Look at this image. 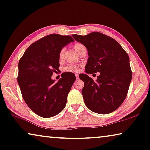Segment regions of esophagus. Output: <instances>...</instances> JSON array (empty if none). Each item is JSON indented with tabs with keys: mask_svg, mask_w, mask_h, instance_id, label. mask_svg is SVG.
<instances>
[{
	"mask_svg": "<svg viewBox=\"0 0 150 150\" xmlns=\"http://www.w3.org/2000/svg\"><path fill=\"white\" fill-rule=\"evenodd\" d=\"M75 76H76V79H79V75H78L77 73H75Z\"/></svg>",
	"mask_w": 150,
	"mask_h": 150,
	"instance_id": "esophagus-1",
	"label": "esophagus"
}]
</instances>
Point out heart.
<instances>
[{"label": "heart", "mask_w": 150, "mask_h": 150, "mask_svg": "<svg viewBox=\"0 0 150 150\" xmlns=\"http://www.w3.org/2000/svg\"><path fill=\"white\" fill-rule=\"evenodd\" d=\"M84 47L83 44L80 43H77L74 45V49L75 50L76 52L77 53L79 52V50H81V48ZM64 54V49H62V50L60 51L59 52V59L61 60L62 59V57H63ZM80 70V66L79 65H75V64H71V65H67L64 67L63 68V71L64 72H68V73H74V72H78Z\"/></svg>", "instance_id": "obj_1"}]
</instances>
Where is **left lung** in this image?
Segmentation results:
<instances>
[{
    "label": "left lung",
    "instance_id": "8db88e82",
    "mask_svg": "<svg viewBox=\"0 0 150 150\" xmlns=\"http://www.w3.org/2000/svg\"><path fill=\"white\" fill-rule=\"evenodd\" d=\"M76 41L86 47L89 58L81 93L86 106L98 114H109L119 107L127 97L132 79L129 57L115 39L100 32L86 35L73 34ZM99 72L96 82L88 74Z\"/></svg>",
    "mask_w": 150,
    "mask_h": 150
}]
</instances>
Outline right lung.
<instances>
[{
    "mask_svg": "<svg viewBox=\"0 0 150 150\" xmlns=\"http://www.w3.org/2000/svg\"><path fill=\"white\" fill-rule=\"evenodd\" d=\"M73 41L70 35H48L31 44L19 60L17 82L22 96L40 117H54L66 106L75 74L62 73L58 82L51 77L59 70L60 51Z\"/></svg>",
    "mask_w": 150,
    "mask_h": 150,
    "instance_id": "add662e5",
    "label": "right lung"
}]
</instances>
